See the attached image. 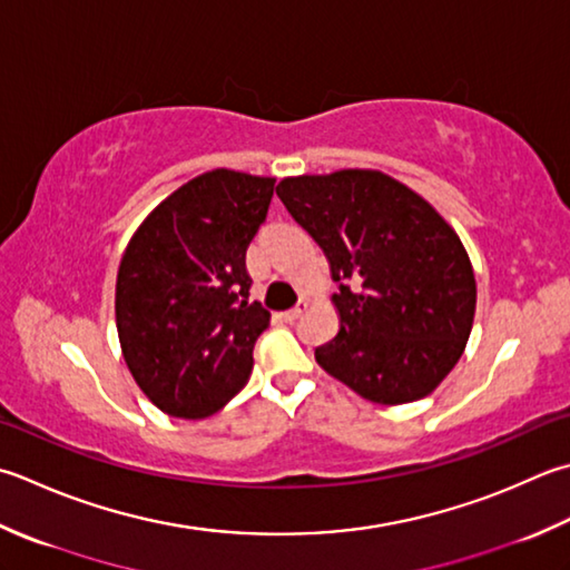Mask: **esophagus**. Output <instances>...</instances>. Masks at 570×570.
<instances>
[{
    "label": "esophagus",
    "mask_w": 570,
    "mask_h": 570,
    "mask_svg": "<svg viewBox=\"0 0 570 570\" xmlns=\"http://www.w3.org/2000/svg\"><path fill=\"white\" fill-rule=\"evenodd\" d=\"M308 308V304L306 301H298V304L294 306V308H288V311H284L282 314V321H286V323H292V321H296L301 314H304V311Z\"/></svg>",
    "instance_id": "esophagus-1"
}]
</instances>
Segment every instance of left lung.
<instances>
[{
  "instance_id": "left-lung-1",
  "label": "left lung",
  "mask_w": 570,
  "mask_h": 570,
  "mask_svg": "<svg viewBox=\"0 0 570 570\" xmlns=\"http://www.w3.org/2000/svg\"><path fill=\"white\" fill-rule=\"evenodd\" d=\"M292 217L316 239L338 294L336 338L316 363L377 405L430 395L470 341L476 282L460 234L381 170L284 177Z\"/></svg>"
}]
</instances>
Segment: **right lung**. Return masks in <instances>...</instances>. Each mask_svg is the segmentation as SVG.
Instances as JSON below:
<instances>
[{
	"mask_svg": "<svg viewBox=\"0 0 570 570\" xmlns=\"http://www.w3.org/2000/svg\"><path fill=\"white\" fill-rule=\"evenodd\" d=\"M274 177L217 167L167 195L132 232L116 326L132 381L165 415H215L247 385L269 311L249 301L247 247Z\"/></svg>",
	"mask_w": 570,
	"mask_h": 570,
	"instance_id": "right-lung-1",
	"label": "right lung"
}]
</instances>
